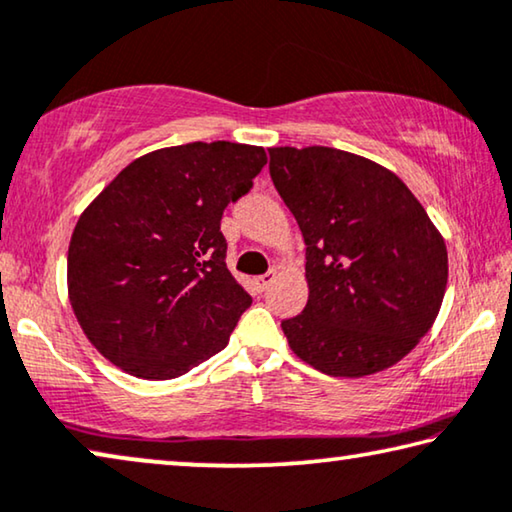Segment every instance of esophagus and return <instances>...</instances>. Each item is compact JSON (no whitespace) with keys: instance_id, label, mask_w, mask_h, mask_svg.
<instances>
[{"instance_id":"obj_1","label":"esophagus","mask_w":512,"mask_h":512,"mask_svg":"<svg viewBox=\"0 0 512 512\" xmlns=\"http://www.w3.org/2000/svg\"><path fill=\"white\" fill-rule=\"evenodd\" d=\"M273 282H275V271H269V273L259 275V278L255 280V285L259 287V291H266L273 285Z\"/></svg>"}]
</instances>
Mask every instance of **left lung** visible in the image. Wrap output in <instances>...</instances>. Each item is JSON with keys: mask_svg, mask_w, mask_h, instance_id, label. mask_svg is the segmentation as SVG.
<instances>
[{"mask_svg": "<svg viewBox=\"0 0 512 512\" xmlns=\"http://www.w3.org/2000/svg\"><path fill=\"white\" fill-rule=\"evenodd\" d=\"M271 180L305 239V310L282 321L300 360L362 378L403 360L437 319L444 239L392 170L310 145L269 148Z\"/></svg>", "mask_w": 512, "mask_h": 512, "instance_id": "1", "label": "left lung"}]
</instances>
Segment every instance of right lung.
<instances>
[{"instance_id":"right-lung-1","label":"right lung","mask_w":512,"mask_h":512,"mask_svg":"<svg viewBox=\"0 0 512 512\" xmlns=\"http://www.w3.org/2000/svg\"><path fill=\"white\" fill-rule=\"evenodd\" d=\"M264 164L259 145L161 148L84 209L68 248V298L111 364L170 380L227 346L253 298L227 271L221 218Z\"/></svg>"}]
</instances>
